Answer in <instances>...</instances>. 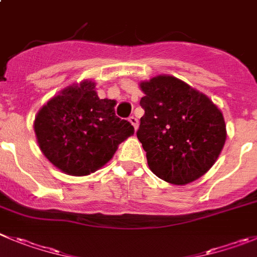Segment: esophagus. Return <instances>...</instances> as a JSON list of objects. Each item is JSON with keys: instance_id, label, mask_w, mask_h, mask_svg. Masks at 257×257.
<instances>
[{"instance_id": "esophagus-1", "label": "esophagus", "mask_w": 257, "mask_h": 257, "mask_svg": "<svg viewBox=\"0 0 257 257\" xmlns=\"http://www.w3.org/2000/svg\"><path fill=\"white\" fill-rule=\"evenodd\" d=\"M128 121L131 122V124H133L134 128L136 130V128H138V126H139V119L136 118L135 116H130V117H128Z\"/></svg>"}]
</instances>
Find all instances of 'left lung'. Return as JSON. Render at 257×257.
<instances>
[{
	"mask_svg": "<svg viewBox=\"0 0 257 257\" xmlns=\"http://www.w3.org/2000/svg\"><path fill=\"white\" fill-rule=\"evenodd\" d=\"M144 116L136 131L155 176L186 185L211 168L225 143V123L205 94L173 76L140 84Z\"/></svg>",
	"mask_w": 257,
	"mask_h": 257,
	"instance_id": "8db88e82",
	"label": "left lung"
}]
</instances>
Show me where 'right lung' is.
<instances>
[{"label":"right lung","instance_id":"obj_1","mask_svg":"<svg viewBox=\"0 0 257 257\" xmlns=\"http://www.w3.org/2000/svg\"><path fill=\"white\" fill-rule=\"evenodd\" d=\"M116 102L100 99L93 81L65 89L35 117L38 144L53 166L86 176L104 166L134 126L114 113Z\"/></svg>","mask_w":257,"mask_h":257}]
</instances>
